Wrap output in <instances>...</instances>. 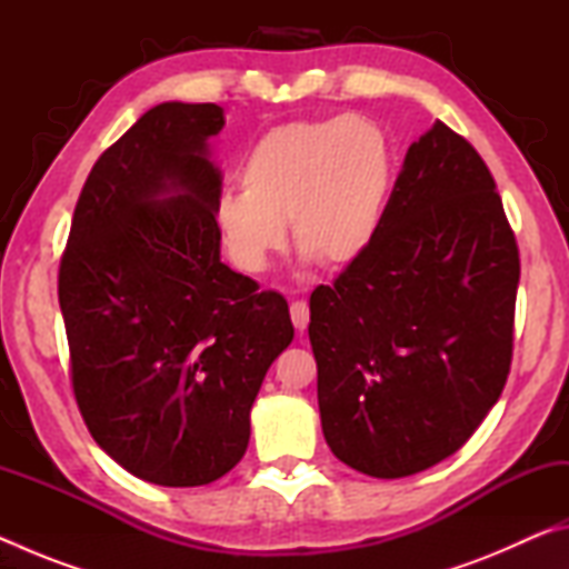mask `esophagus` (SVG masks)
<instances>
[{"label":"esophagus","instance_id":"esophagus-1","mask_svg":"<svg viewBox=\"0 0 569 569\" xmlns=\"http://www.w3.org/2000/svg\"><path fill=\"white\" fill-rule=\"evenodd\" d=\"M291 321L296 326V331L308 329V321H311V311H308L306 301H293L291 303Z\"/></svg>","mask_w":569,"mask_h":569}]
</instances>
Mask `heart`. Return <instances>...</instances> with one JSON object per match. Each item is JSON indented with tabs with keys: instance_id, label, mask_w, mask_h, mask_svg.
I'll list each match as a JSON object with an SVG mask.
<instances>
[{
	"instance_id": "1",
	"label": "heart",
	"mask_w": 569,
	"mask_h": 569,
	"mask_svg": "<svg viewBox=\"0 0 569 569\" xmlns=\"http://www.w3.org/2000/svg\"><path fill=\"white\" fill-rule=\"evenodd\" d=\"M243 190L220 192L216 233L240 271H268L286 248L333 271L377 243L393 188V148L377 122L351 114L276 124L240 162Z\"/></svg>"
}]
</instances>
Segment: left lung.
Returning <instances> with one entry per match:
<instances>
[{"mask_svg":"<svg viewBox=\"0 0 569 569\" xmlns=\"http://www.w3.org/2000/svg\"><path fill=\"white\" fill-rule=\"evenodd\" d=\"M519 253L479 152L435 122L403 158L377 243L311 293L326 445L399 479L467 445L512 363Z\"/></svg>","mask_w":569,"mask_h":569,"instance_id":"1","label":"left lung"}]
</instances>
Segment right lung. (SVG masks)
Returning a JSON list of instances; mask_svg holds the SVG:
<instances>
[{
  "mask_svg": "<svg viewBox=\"0 0 569 569\" xmlns=\"http://www.w3.org/2000/svg\"><path fill=\"white\" fill-rule=\"evenodd\" d=\"M213 102H162L94 162L60 263L72 389L92 439L138 479L200 487L250 439L288 303L220 261Z\"/></svg>",
  "mask_w": 569,
  "mask_h": 569,
  "instance_id": "add662e5",
  "label": "right lung"
}]
</instances>
